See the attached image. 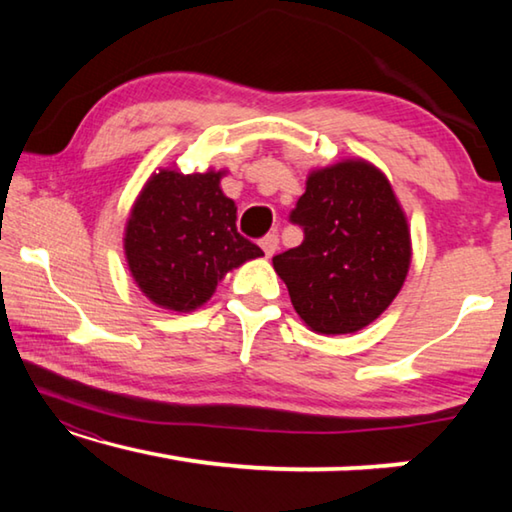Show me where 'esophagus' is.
I'll use <instances>...</instances> for the list:
<instances>
[{
  "label": "esophagus",
  "mask_w": 512,
  "mask_h": 512,
  "mask_svg": "<svg viewBox=\"0 0 512 512\" xmlns=\"http://www.w3.org/2000/svg\"><path fill=\"white\" fill-rule=\"evenodd\" d=\"M259 246H262L266 257H271V255L275 253V250H277V246H280V239H277L275 232H268L266 237L259 239Z\"/></svg>",
  "instance_id": "1"
}]
</instances>
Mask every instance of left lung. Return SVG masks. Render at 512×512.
Masks as SVG:
<instances>
[{"mask_svg":"<svg viewBox=\"0 0 512 512\" xmlns=\"http://www.w3.org/2000/svg\"><path fill=\"white\" fill-rule=\"evenodd\" d=\"M289 221L305 239L273 268L314 332L352 334L384 314L411 264L409 223L384 173L366 160L311 171Z\"/></svg>","mask_w":512,"mask_h":512,"instance_id":"1","label":"left lung"}]
</instances>
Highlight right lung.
<instances>
[{
  "label": "right lung",
  "instance_id": "1",
  "mask_svg": "<svg viewBox=\"0 0 512 512\" xmlns=\"http://www.w3.org/2000/svg\"><path fill=\"white\" fill-rule=\"evenodd\" d=\"M223 173L160 169L128 216V268L162 309L194 311L212 298L225 273L264 255L237 232V205L221 192Z\"/></svg>",
  "mask_w": 512,
  "mask_h": 512
}]
</instances>
